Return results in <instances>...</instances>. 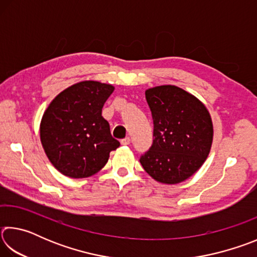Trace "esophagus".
<instances>
[{"label":"esophagus","mask_w":257,"mask_h":257,"mask_svg":"<svg viewBox=\"0 0 257 257\" xmlns=\"http://www.w3.org/2000/svg\"><path fill=\"white\" fill-rule=\"evenodd\" d=\"M129 144H130V138H129V137H125V138H123V139H121V145L127 146V145H129Z\"/></svg>","instance_id":"1"}]
</instances>
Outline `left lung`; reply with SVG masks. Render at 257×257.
<instances>
[{
	"instance_id": "8db88e82",
	"label": "left lung",
	"mask_w": 257,
	"mask_h": 257,
	"mask_svg": "<svg viewBox=\"0 0 257 257\" xmlns=\"http://www.w3.org/2000/svg\"><path fill=\"white\" fill-rule=\"evenodd\" d=\"M153 118V144L141 156L144 170L156 181L175 185L188 179L205 162L213 124L205 105L177 86L145 92Z\"/></svg>"
}]
</instances>
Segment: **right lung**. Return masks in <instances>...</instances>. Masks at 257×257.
<instances>
[{
  "label": "right lung",
  "mask_w": 257,
  "mask_h": 257,
  "mask_svg": "<svg viewBox=\"0 0 257 257\" xmlns=\"http://www.w3.org/2000/svg\"><path fill=\"white\" fill-rule=\"evenodd\" d=\"M114 90L112 85L81 81L60 93L41 122V142L51 163L70 178L95 175L120 146L112 137L102 108Z\"/></svg>",
  "instance_id": "add662e5"
}]
</instances>
